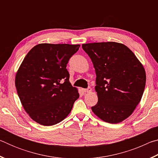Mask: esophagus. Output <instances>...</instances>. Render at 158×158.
<instances>
[{"instance_id":"obj_1","label":"esophagus","mask_w":158,"mask_h":158,"mask_svg":"<svg viewBox=\"0 0 158 158\" xmlns=\"http://www.w3.org/2000/svg\"><path fill=\"white\" fill-rule=\"evenodd\" d=\"M92 91V89H91V88H89V89H84V92H85V93H90Z\"/></svg>"}]
</instances>
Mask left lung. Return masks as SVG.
<instances>
[{
	"instance_id": "8db88e82",
	"label": "left lung",
	"mask_w": 158,
	"mask_h": 158,
	"mask_svg": "<svg viewBox=\"0 0 158 158\" xmlns=\"http://www.w3.org/2000/svg\"><path fill=\"white\" fill-rule=\"evenodd\" d=\"M96 73L98 102L93 113L109 123H121L133 113L146 85L143 66L125 44L115 42L83 44Z\"/></svg>"
}]
</instances>
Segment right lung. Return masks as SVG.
<instances>
[{
	"instance_id": "add662e5",
	"label": "right lung",
	"mask_w": 158,
	"mask_h": 158,
	"mask_svg": "<svg viewBox=\"0 0 158 158\" xmlns=\"http://www.w3.org/2000/svg\"><path fill=\"white\" fill-rule=\"evenodd\" d=\"M79 44H37L29 51L15 76L17 94L34 121L44 126L58 123L71 112L79 98L66 66Z\"/></svg>"
}]
</instances>
